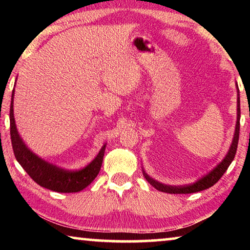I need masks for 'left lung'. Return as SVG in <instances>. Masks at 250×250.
I'll list each match as a JSON object with an SVG mask.
<instances>
[{"mask_svg": "<svg viewBox=\"0 0 250 250\" xmlns=\"http://www.w3.org/2000/svg\"><path fill=\"white\" fill-rule=\"evenodd\" d=\"M237 122H236V128H235V133H234V139H232L231 146L228 150L227 154L221 163L217 164V167H215L213 170H211L208 174L204 175L201 177L200 180L196 181L195 183L188 184V185H182V186H173V185H167L162 184L160 182L155 181L146 174L143 170V175H145L146 180L149 182V183L155 188L158 191L168 193V194H189V193H196L204 191L206 188H209L213 186L215 183H217L219 179L223 176L224 173L226 172L228 167L230 166L232 160L235 158L236 151H237V146H238V139H239V121H240V100H239V89L238 86H237Z\"/></svg>", "mask_w": 250, "mask_h": 250, "instance_id": "left-lung-1", "label": "left lung"}]
</instances>
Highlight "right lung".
<instances>
[{"label":"right lung","instance_id":"1","mask_svg":"<svg viewBox=\"0 0 250 250\" xmlns=\"http://www.w3.org/2000/svg\"><path fill=\"white\" fill-rule=\"evenodd\" d=\"M14 89L12 92V101L10 108V129L11 141L14 155L27 174L37 184L48 188L50 191L59 193H76L87 188L96 179L103 164L105 145L101 147L96 158L86 167L79 171H69L41 159L39 155L28 149L19 134L14 120L13 110Z\"/></svg>","mask_w":250,"mask_h":250}]
</instances>
